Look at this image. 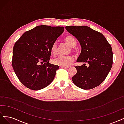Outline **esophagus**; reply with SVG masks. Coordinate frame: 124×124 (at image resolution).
I'll return each instance as SVG.
<instances>
[{"mask_svg":"<svg viewBox=\"0 0 124 124\" xmlns=\"http://www.w3.org/2000/svg\"><path fill=\"white\" fill-rule=\"evenodd\" d=\"M61 68H65V69H68L69 68L70 66H61Z\"/></svg>","mask_w":124,"mask_h":124,"instance_id":"34e87169","label":"esophagus"}]
</instances>
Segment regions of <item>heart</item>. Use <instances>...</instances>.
Segmentation results:
<instances>
[{"instance_id":"1","label":"heart","mask_w":124,"mask_h":124,"mask_svg":"<svg viewBox=\"0 0 124 124\" xmlns=\"http://www.w3.org/2000/svg\"><path fill=\"white\" fill-rule=\"evenodd\" d=\"M64 41L71 47H74L77 45V41L72 36H67L64 38ZM57 52V43H54L51 46V52L53 55H55ZM74 60L73 57L71 55L60 56L53 61L54 64L61 66H67L69 65Z\"/></svg>"}]
</instances>
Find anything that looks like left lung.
<instances>
[{
    "mask_svg": "<svg viewBox=\"0 0 124 124\" xmlns=\"http://www.w3.org/2000/svg\"><path fill=\"white\" fill-rule=\"evenodd\" d=\"M65 28L80 43L81 52L77 62L88 64V66L76 67L77 72L72 77L73 83L83 89L99 86L106 79L113 64L111 45L102 33L88 26Z\"/></svg>",
    "mask_w": 124,
    "mask_h": 124,
    "instance_id": "8db88e82",
    "label": "left lung"
}]
</instances>
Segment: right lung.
Here are the masks:
<instances>
[{
  "mask_svg": "<svg viewBox=\"0 0 124 124\" xmlns=\"http://www.w3.org/2000/svg\"><path fill=\"white\" fill-rule=\"evenodd\" d=\"M63 31L60 26H38L24 32L15 43L12 67L26 87L38 91L53 81L59 66L49 63L51 48Z\"/></svg>",
  "mask_w": 124,
  "mask_h": 124,
  "instance_id": "add662e5",
  "label": "right lung"
}]
</instances>
